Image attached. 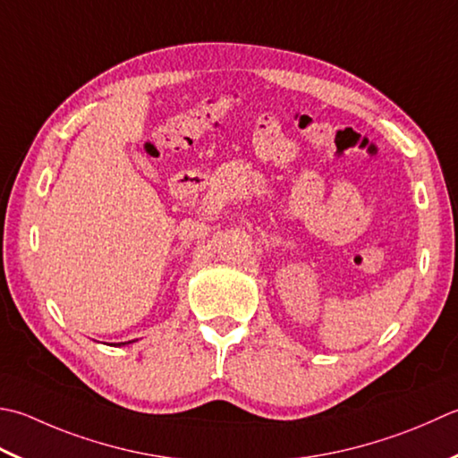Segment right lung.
I'll use <instances>...</instances> for the list:
<instances>
[{"instance_id":"1","label":"right lung","mask_w":458,"mask_h":458,"mask_svg":"<svg viewBox=\"0 0 458 458\" xmlns=\"http://www.w3.org/2000/svg\"><path fill=\"white\" fill-rule=\"evenodd\" d=\"M132 342H137V339H132ZM132 342H124V344H116V345L121 347V345H129V344H132Z\"/></svg>"}]
</instances>
